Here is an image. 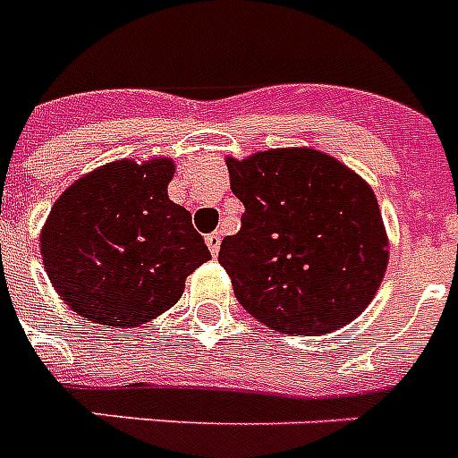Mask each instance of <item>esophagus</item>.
<instances>
[{"instance_id": "esophagus-1", "label": "esophagus", "mask_w": 458, "mask_h": 458, "mask_svg": "<svg viewBox=\"0 0 458 458\" xmlns=\"http://www.w3.org/2000/svg\"><path fill=\"white\" fill-rule=\"evenodd\" d=\"M204 240H207V247H209L211 254L216 256L218 249H221V233H211V235H207Z\"/></svg>"}]
</instances>
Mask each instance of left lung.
<instances>
[{"mask_svg":"<svg viewBox=\"0 0 458 458\" xmlns=\"http://www.w3.org/2000/svg\"><path fill=\"white\" fill-rule=\"evenodd\" d=\"M244 204L218 263L251 318L293 336L329 334L369 306L388 267V237L364 178L313 148L225 159Z\"/></svg>","mask_w":458,"mask_h":458,"instance_id":"left-lung-1","label":"left lung"}]
</instances>
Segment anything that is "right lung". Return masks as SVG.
Instances as JSON below:
<instances>
[{"mask_svg": "<svg viewBox=\"0 0 458 458\" xmlns=\"http://www.w3.org/2000/svg\"><path fill=\"white\" fill-rule=\"evenodd\" d=\"M174 159H120L77 178L51 207L42 261L81 318L139 327L169 310L185 277L211 259L191 211L166 195Z\"/></svg>", "mask_w": 458, "mask_h": 458, "instance_id": "add662e5", "label": "right lung"}]
</instances>
